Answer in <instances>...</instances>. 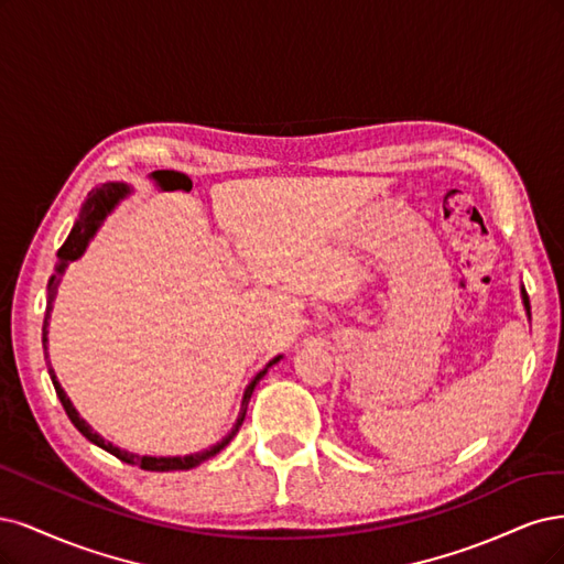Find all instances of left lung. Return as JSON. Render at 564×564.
I'll list each match as a JSON object with an SVG mask.
<instances>
[{"label": "left lung", "instance_id": "left-lung-1", "mask_svg": "<svg viewBox=\"0 0 564 564\" xmlns=\"http://www.w3.org/2000/svg\"><path fill=\"white\" fill-rule=\"evenodd\" d=\"M520 295H522V304H524V312H527V318H532V308H530V297H527V290H524V285L520 288Z\"/></svg>", "mask_w": 564, "mask_h": 564}]
</instances>
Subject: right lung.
<instances>
[{
	"label": "right lung",
	"instance_id": "obj_1",
	"mask_svg": "<svg viewBox=\"0 0 564 564\" xmlns=\"http://www.w3.org/2000/svg\"><path fill=\"white\" fill-rule=\"evenodd\" d=\"M129 192H131V189H129V185H123V183H107V185H102V187H98V189L90 192V194H88V198H86V204L82 206L79 220L75 223V227H72V231H69V236L65 239V243L61 246V250H58L56 274H53V276L48 279V285H46V290H48V297H46V316H44V328H42L44 358H48V318H51L53 300H56V293H58L61 276L65 274V269H67V264H69V262H75V260H79V258L84 256V250H86L88 241L94 239V234L98 231V227L102 225L105 217L110 215V210L119 204V198H123V196L129 194ZM281 358H283V356H276L274 360H269V362H267V368H264V370H260L256 377H252V381H250V384L246 387V393H243L239 420H236L234 429L225 435V438H223L220 443H217V445H213V447L204 449V452L185 454V457H140V454L126 452V449H119V447H117V445H112V443H107V441L102 438V435H98L94 429H90V426L82 420L79 412L75 410V405H72V401L67 398V393H65V391H63V387H61V381H58L56 372H53V368H51V360H48V375H51L53 387H56V393H58L61 403H63V408H65V412H67V416H69V422L75 424V426H77V431H79L82 435H86V438H88L90 443L98 445V447H102L105 452L115 454L117 459H121V462H126V464H135V466L144 468V470H187V468H194V466H198V464H204L206 459L215 457L217 452L225 449V447L229 445V441L234 438L236 431H239V426H241V424H243V420H246V410H248V403H250V395H252V391H256L258 381H260V379L267 375V370H269L271 366H274V362H279Z\"/></svg>",
	"mask_w": 564,
	"mask_h": 564
}]
</instances>
